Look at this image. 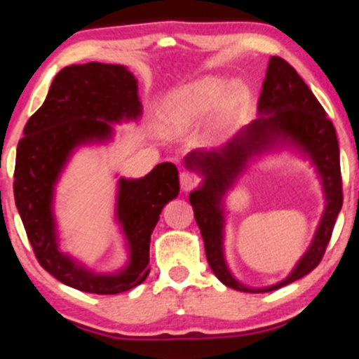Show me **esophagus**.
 <instances>
[{
    "label": "esophagus",
    "mask_w": 359,
    "mask_h": 359,
    "mask_svg": "<svg viewBox=\"0 0 359 359\" xmlns=\"http://www.w3.org/2000/svg\"><path fill=\"white\" fill-rule=\"evenodd\" d=\"M199 183V180L196 178L194 175L188 173V171H181L180 173V184H181V189L183 191H191L193 188H196Z\"/></svg>",
    "instance_id": "obj_1"
}]
</instances>
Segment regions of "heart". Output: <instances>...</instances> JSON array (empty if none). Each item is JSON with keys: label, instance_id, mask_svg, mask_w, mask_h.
Returning <instances> with one entry per match:
<instances>
[{"label": "heart", "instance_id": "heart-1", "mask_svg": "<svg viewBox=\"0 0 359 359\" xmlns=\"http://www.w3.org/2000/svg\"><path fill=\"white\" fill-rule=\"evenodd\" d=\"M245 96L247 91L242 85L233 83L227 88L224 81L204 78L171 96L168 104L165 106L163 122L170 132L180 134L198 124L205 114L220 104L224 97L225 104L235 107L245 100Z\"/></svg>", "mask_w": 359, "mask_h": 359}]
</instances>
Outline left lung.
I'll return each mask as SVG.
<instances>
[{"instance_id":"obj_1","label":"left lung","mask_w":359,"mask_h":359,"mask_svg":"<svg viewBox=\"0 0 359 359\" xmlns=\"http://www.w3.org/2000/svg\"><path fill=\"white\" fill-rule=\"evenodd\" d=\"M262 116L240 132L220 151H193L186 165L199 168L205 175L203 188L189 194L196 224L204 238L205 257L210 269L225 286L242 292H269L301 279L318 266L330 242L337 215L343 204L340 149L332 121L313 93L304 83L294 67L281 57H271L266 78L258 100ZM278 138L296 141L306 149L321 175L326 191L327 205L311 248L298 266L284 282L264 290H250L240 285L229 274L222 253L223 218L219 209V196L224 192L250 156L257 153Z\"/></svg>"}]
</instances>
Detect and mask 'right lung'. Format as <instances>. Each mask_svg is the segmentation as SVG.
Returning <instances> with one entry per match:
<instances>
[{
    "instance_id": "obj_1",
    "label": "right lung",
    "mask_w": 359,
    "mask_h": 359,
    "mask_svg": "<svg viewBox=\"0 0 359 359\" xmlns=\"http://www.w3.org/2000/svg\"><path fill=\"white\" fill-rule=\"evenodd\" d=\"M140 114L137 81L122 65L90 62L70 65L53 78L43 104L29 117L18 144L14 199L41 266L83 292L119 294L149 276L150 235L163 205L178 196V170L156 165L140 180H121L117 217L130 248V263L112 276L88 273L58 252L52 191L70 151L88 140L111 135L109 122Z\"/></svg>"
}]
</instances>
